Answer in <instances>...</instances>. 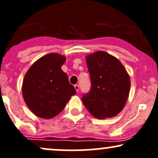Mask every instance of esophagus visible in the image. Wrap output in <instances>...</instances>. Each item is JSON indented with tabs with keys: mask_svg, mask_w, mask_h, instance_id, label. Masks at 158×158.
<instances>
[{
	"mask_svg": "<svg viewBox=\"0 0 158 158\" xmlns=\"http://www.w3.org/2000/svg\"><path fill=\"white\" fill-rule=\"evenodd\" d=\"M74 88H75L76 91H77V92L79 91V85H74Z\"/></svg>",
	"mask_w": 158,
	"mask_h": 158,
	"instance_id": "1",
	"label": "esophagus"
}]
</instances>
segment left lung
Instances as JSON below:
<instances>
[{"instance_id": "1", "label": "left lung", "mask_w": 158, "mask_h": 158, "mask_svg": "<svg viewBox=\"0 0 158 158\" xmlns=\"http://www.w3.org/2000/svg\"><path fill=\"white\" fill-rule=\"evenodd\" d=\"M91 89L81 98L90 114L97 119L111 118L124 108L131 80L122 63L104 51L86 56Z\"/></svg>"}]
</instances>
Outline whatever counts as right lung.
Segmentation results:
<instances>
[{"instance_id": "1", "label": "right lung", "mask_w": 158, "mask_h": 158, "mask_svg": "<svg viewBox=\"0 0 158 158\" xmlns=\"http://www.w3.org/2000/svg\"><path fill=\"white\" fill-rule=\"evenodd\" d=\"M65 61L64 56L51 52L38 59L25 74L22 84L23 99L40 118H53L77 93L61 70Z\"/></svg>"}]
</instances>
